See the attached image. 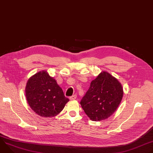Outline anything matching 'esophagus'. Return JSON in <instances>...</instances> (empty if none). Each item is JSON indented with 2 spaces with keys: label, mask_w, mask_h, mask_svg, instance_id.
<instances>
[{
  "label": "esophagus",
  "mask_w": 153,
  "mask_h": 153,
  "mask_svg": "<svg viewBox=\"0 0 153 153\" xmlns=\"http://www.w3.org/2000/svg\"><path fill=\"white\" fill-rule=\"evenodd\" d=\"M76 97H77V96H76V94H74V95H73L72 96H71V97H70V99L71 100H73L76 99Z\"/></svg>",
  "instance_id": "34e87169"
}]
</instances>
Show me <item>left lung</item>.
<instances>
[{
	"label": "left lung",
	"mask_w": 153,
	"mask_h": 153,
	"mask_svg": "<svg viewBox=\"0 0 153 153\" xmlns=\"http://www.w3.org/2000/svg\"><path fill=\"white\" fill-rule=\"evenodd\" d=\"M123 94L120 82L110 73L102 71L91 81L80 105L91 120L100 121L110 117L116 111Z\"/></svg>",
	"instance_id": "8db88e82"
}]
</instances>
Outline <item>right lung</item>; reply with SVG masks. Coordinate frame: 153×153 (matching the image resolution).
<instances>
[{
  "label": "right lung",
  "instance_id": "add662e5",
  "mask_svg": "<svg viewBox=\"0 0 153 153\" xmlns=\"http://www.w3.org/2000/svg\"><path fill=\"white\" fill-rule=\"evenodd\" d=\"M25 95L30 108L43 117L57 116L69 101L56 80L44 70L36 73L28 80Z\"/></svg>",
  "mask_w": 153,
  "mask_h": 153
}]
</instances>
